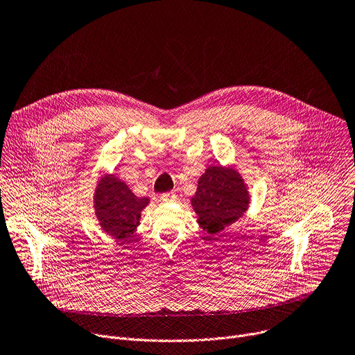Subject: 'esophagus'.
I'll list each match as a JSON object with an SVG mask.
<instances>
[{"instance_id":"obj_1","label":"esophagus","mask_w":355,"mask_h":355,"mask_svg":"<svg viewBox=\"0 0 355 355\" xmlns=\"http://www.w3.org/2000/svg\"><path fill=\"white\" fill-rule=\"evenodd\" d=\"M159 198H161L162 202H173V201L177 200V197H175L174 193H165V194H162Z\"/></svg>"}]
</instances>
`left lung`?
Instances as JSON below:
<instances>
[{"label": "left lung", "mask_w": 355, "mask_h": 355, "mask_svg": "<svg viewBox=\"0 0 355 355\" xmlns=\"http://www.w3.org/2000/svg\"><path fill=\"white\" fill-rule=\"evenodd\" d=\"M251 196L243 175L232 165H209L198 178L191 207L208 239L239 221L248 211Z\"/></svg>", "instance_id": "left-lung-1"}]
</instances>
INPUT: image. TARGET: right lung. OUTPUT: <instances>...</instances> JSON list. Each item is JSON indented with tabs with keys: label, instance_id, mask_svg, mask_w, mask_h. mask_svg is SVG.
Returning a JSON list of instances; mask_svg holds the SVG:
<instances>
[{
	"label": "right lung",
	"instance_id": "add662e5",
	"mask_svg": "<svg viewBox=\"0 0 355 355\" xmlns=\"http://www.w3.org/2000/svg\"><path fill=\"white\" fill-rule=\"evenodd\" d=\"M150 198L137 197L128 185L114 174H104L97 181L92 207L101 230L116 240L130 237L139 225L141 212Z\"/></svg>",
	"mask_w": 355,
	"mask_h": 355
}]
</instances>
